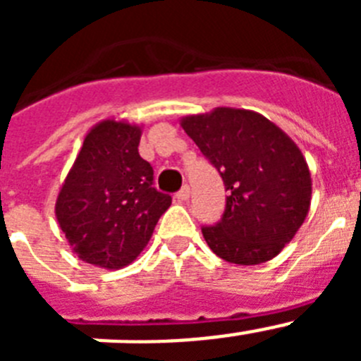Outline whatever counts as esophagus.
<instances>
[{
	"label": "esophagus",
	"mask_w": 361,
	"mask_h": 361,
	"mask_svg": "<svg viewBox=\"0 0 361 361\" xmlns=\"http://www.w3.org/2000/svg\"><path fill=\"white\" fill-rule=\"evenodd\" d=\"M175 199H177L178 202H186V200L190 199V186L180 188V191H177V193H175Z\"/></svg>",
	"instance_id": "obj_1"
}]
</instances>
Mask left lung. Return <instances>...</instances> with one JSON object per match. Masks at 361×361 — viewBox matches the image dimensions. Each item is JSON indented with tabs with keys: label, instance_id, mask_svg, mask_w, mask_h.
I'll return each instance as SVG.
<instances>
[{
	"label": "left lung",
	"instance_id": "obj_1",
	"mask_svg": "<svg viewBox=\"0 0 361 361\" xmlns=\"http://www.w3.org/2000/svg\"><path fill=\"white\" fill-rule=\"evenodd\" d=\"M180 126L219 170L228 191L222 220L202 228L209 250L238 266L275 258L311 206V171L295 141L244 108L186 116Z\"/></svg>",
	"mask_w": 361,
	"mask_h": 361
}]
</instances>
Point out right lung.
Listing matches in <instances>:
<instances>
[{"mask_svg": "<svg viewBox=\"0 0 361 361\" xmlns=\"http://www.w3.org/2000/svg\"><path fill=\"white\" fill-rule=\"evenodd\" d=\"M142 126L104 119L85 135L56 200V219L82 262L121 269L135 260L171 197L139 155Z\"/></svg>", "mask_w": 361, "mask_h": 361, "instance_id": "1", "label": "right lung"}]
</instances>
